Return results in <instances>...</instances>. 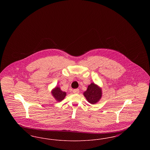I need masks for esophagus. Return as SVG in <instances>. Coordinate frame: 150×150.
I'll return each instance as SVG.
<instances>
[{"instance_id":"34e87169","label":"esophagus","mask_w":150,"mask_h":150,"mask_svg":"<svg viewBox=\"0 0 150 150\" xmlns=\"http://www.w3.org/2000/svg\"><path fill=\"white\" fill-rule=\"evenodd\" d=\"M72 92H73V93H75V94H78V93H79V90L78 89H74Z\"/></svg>"}]
</instances>
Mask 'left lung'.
<instances>
[{"label": "left lung", "mask_w": 150, "mask_h": 150, "mask_svg": "<svg viewBox=\"0 0 150 150\" xmlns=\"http://www.w3.org/2000/svg\"><path fill=\"white\" fill-rule=\"evenodd\" d=\"M86 99L91 104H95L102 97V91L94 83H91L88 86L87 90L84 92Z\"/></svg>", "instance_id": "8db88e82"}]
</instances>
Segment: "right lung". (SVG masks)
<instances>
[{
    "label": "right lung",
    "instance_id": "right-lung-1",
    "mask_svg": "<svg viewBox=\"0 0 150 150\" xmlns=\"http://www.w3.org/2000/svg\"><path fill=\"white\" fill-rule=\"evenodd\" d=\"M52 95L55 98V99L58 101H61L64 100L66 95V93L64 92H62L59 88L56 87L52 92Z\"/></svg>",
    "mask_w": 150,
    "mask_h": 150
}]
</instances>
